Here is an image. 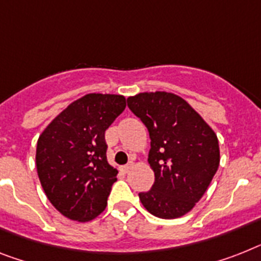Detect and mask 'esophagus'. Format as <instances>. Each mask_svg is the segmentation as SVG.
Wrapping results in <instances>:
<instances>
[{
  "mask_svg": "<svg viewBox=\"0 0 261 261\" xmlns=\"http://www.w3.org/2000/svg\"><path fill=\"white\" fill-rule=\"evenodd\" d=\"M132 168H133V164H132V163H129V164H126V165H122L121 171L124 172V173H128V172L130 171Z\"/></svg>",
  "mask_w": 261,
  "mask_h": 261,
  "instance_id": "1",
  "label": "esophagus"
}]
</instances>
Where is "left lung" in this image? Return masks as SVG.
<instances>
[{
	"label": "left lung",
	"instance_id": "obj_1",
	"mask_svg": "<svg viewBox=\"0 0 261 261\" xmlns=\"http://www.w3.org/2000/svg\"><path fill=\"white\" fill-rule=\"evenodd\" d=\"M129 109L150 137L148 163L154 182L139 193L146 211L160 219H177L192 211L220 164L216 133L180 96L144 92L128 97Z\"/></svg>",
	"mask_w": 261,
	"mask_h": 261
}]
</instances>
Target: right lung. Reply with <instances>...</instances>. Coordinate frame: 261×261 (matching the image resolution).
Wrapping results in <instances>:
<instances>
[{
  "instance_id": "obj_1",
  "label": "right lung",
  "mask_w": 261,
  "mask_h": 261,
  "mask_svg": "<svg viewBox=\"0 0 261 261\" xmlns=\"http://www.w3.org/2000/svg\"><path fill=\"white\" fill-rule=\"evenodd\" d=\"M125 107L121 94H85L38 137L40 182L51 205L70 220H93L107 206L118 171L107 160L105 130Z\"/></svg>"
}]
</instances>
